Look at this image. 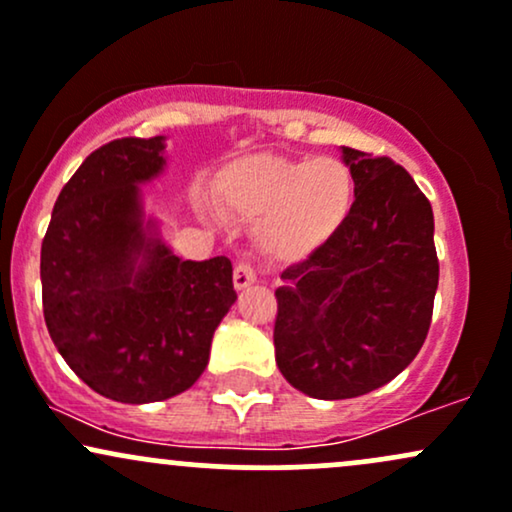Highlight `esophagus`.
<instances>
[{
    "label": "esophagus",
    "mask_w": 512,
    "mask_h": 512,
    "mask_svg": "<svg viewBox=\"0 0 512 512\" xmlns=\"http://www.w3.org/2000/svg\"><path fill=\"white\" fill-rule=\"evenodd\" d=\"M254 283H256L254 266L246 261H239L237 266H234V287H237V290H244V287H249Z\"/></svg>",
    "instance_id": "34e87169"
}]
</instances>
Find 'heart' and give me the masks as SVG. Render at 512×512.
<instances>
[{
    "label": "heart",
    "instance_id": "heart-1",
    "mask_svg": "<svg viewBox=\"0 0 512 512\" xmlns=\"http://www.w3.org/2000/svg\"><path fill=\"white\" fill-rule=\"evenodd\" d=\"M353 169L336 157L254 154L220 171L215 193L229 215L256 222V241L278 261H302L341 232L355 205Z\"/></svg>",
    "mask_w": 512,
    "mask_h": 512
}]
</instances>
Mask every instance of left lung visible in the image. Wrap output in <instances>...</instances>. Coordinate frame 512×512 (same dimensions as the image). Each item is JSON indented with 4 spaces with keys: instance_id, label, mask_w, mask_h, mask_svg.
<instances>
[{
    "instance_id": "1",
    "label": "left lung",
    "mask_w": 512,
    "mask_h": 512,
    "mask_svg": "<svg viewBox=\"0 0 512 512\" xmlns=\"http://www.w3.org/2000/svg\"><path fill=\"white\" fill-rule=\"evenodd\" d=\"M355 205L329 244L275 290V363L314 399L392 382L426 341L438 290L433 208L404 166L343 147Z\"/></svg>"
}]
</instances>
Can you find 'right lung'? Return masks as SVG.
<instances>
[{"label":"right lung","instance_id":"1","mask_svg":"<svg viewBox=\"0 0 512 512\" xmlns=\"http://www.w3.org/2000/svg\"><path fill=\"white\" fill-rule=\"evenodd\" d=\"M164 137L91 152L55 200L40 246L43 314L55 348L94 392L149 404L203 375L237 292L232 261H181L142 225L140 183L162 174Z\"/></svg>","mask_w":512,"mask_h":512}]
</instances>
